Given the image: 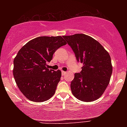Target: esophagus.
I'll return each instance as SVG.
<instances>
[{
	"instance_id": "obj_1",
	"label": "esophagus",
	"mask_w": 127,
	"mask_h": 127,
	"mask_svg": "<svg viewBox=\"0 0 127 127\" xmlns=\"http://www.w3.org/2000/svg\"><path fill=\"white\" fill-rule=\"evenodd\" d=\"M61 72H62V75H64V74H66V72H65V71H63V70H62Z\"/></svg>"
}]
</instances>
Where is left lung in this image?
<instances>
[{
    "label": "left lung",
    "instance_id": "1",
    "mask_svg": "<svg viewBox=\"0 0 127 127\" xmlns=\"http://www.w3.org/2000/svg\"><path fill=\"white\" fill-rule=\"evenodd\" d=\"M63 37L72 48L77 61L83 64L82 70L74 73L71 82L73 95L83 102L98 99L105 91L112 76L110 55L98 41L86 34Z\"/></svg>",
    "mask_w": 127,
    "mask_h": 127
}]
</instances>
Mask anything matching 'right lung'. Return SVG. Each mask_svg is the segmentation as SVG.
<instances>
[{"instance_id": "1", "label": "right lung", "mask_w": 127, "mask_h": 127, "mask_svg": "<svg viewBox=\"0 0 127 127\" xmlns=\"http://www.w3.org/2000/svg\"><path fill=\"white\" fill-rule=\"evenodd\" d=\"M66 42L61 36H40L19 50L14 60L13 75L21 93L31 101L42 102L55 93L61 72L46 67L55 51Z\"/></svg>"}]
</instances>
